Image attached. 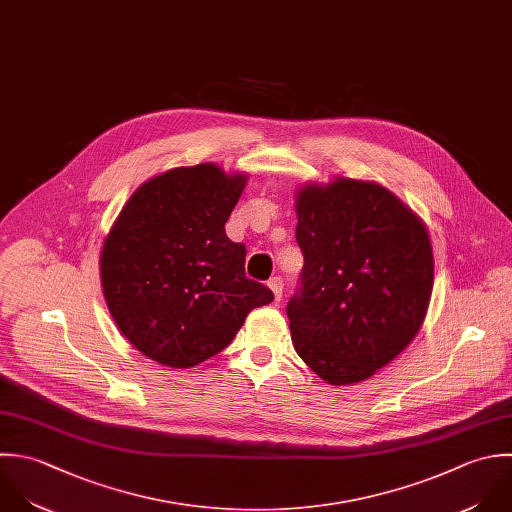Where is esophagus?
Masks as SVG:
<instances>
[{
    "mask_svg": "<svg viewBox=\"0 0 512 512\" xmlns=\"http://www.w3.org/2000/svg\"><path fill=\"white\" fill-rule=\"evenodd\" d=\"M269 287H271V291H273V295H275V301L279 303V301L283 299V279H281V277H273V279L269 281Z\"/></svg>",
    "mask_w": 512,
    "mask_h": 512,
    "instance_id": "esophagus-1",
    "label": "esophagus"
}]
</instances>
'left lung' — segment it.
I'll use <instances>...</instances> for the list:
<instances>
[{
	"mask_svg": "<svg viewBox=\"0 0 512 512\" xmlns=\"http://www.w3.org/2000/svg\"><path fill=\"white\" fill-rule=\"evenodd\" d=\"M301 287L287 305L297 355L329 385L373 377L417 337L433 293L425 223L373 181L297 191Z\"/></svg>",
	"mask_w": 512,
	"mask_h": 512,
	"instance_id": "8db88e82",
	"label": "left lung"
}]
</instances>
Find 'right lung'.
<instances>
[{"label":"right lung","instance_id":"right-lung-1","mask_svg":"<svg viewBox=\"0 0 512 512\" xmlns=\"http://www.w3.org/2000/svg\"><path fill=\"white\" fill-rule=\"evenodd\" d=\"M247 183L215 163L175 167L145 181L103 241L105 303L145 357L187 369L221 353L271 289L245 277V245L225 223Z\"/></svg>","mask_w":512,"mask_h":512}]
</instances>
